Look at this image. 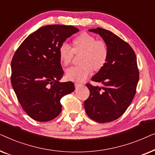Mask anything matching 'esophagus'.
<instances>
[{
    "label": "esophagus",
    "mask_w": 155,
    "mask_h": 155,
    "mask_svg": "<svg viewBox=\"0 0 155 155\" xmlns=\"http://www.w3.org/2000/svg\"><path fill=\"white\" fill-rule=\"evenodd\" d=\"M83 84H81V83H78V82H76V83H75V87H82Z\"/></svg>",
    "instance_id": "obj_1"
}]
</instances>
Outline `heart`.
<instances>
[{"instance_id": "1", "label": "heart", "mask_w": 155, "mask_h": 155, "mask_svg": "<svg viewBox=\"0 0 155 155\" xmlns=\"http://www.w3.org/2000/svg\"><path fill=\"white\" fill-rule=\"evenodd\" d=\"M74 53H81L80 65H74L65 71L69 80L82 82L88 78L92 68L99 71L107 62L108 48L104 41L96 40L90 34L83 32L73 40V48L67 42H63L58 48L59 58L63 65H68L73 58Z\"/></svg>"}]
</instances>
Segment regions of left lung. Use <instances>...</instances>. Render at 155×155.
Segmentation results:
<instances>
[{
    "label": "left lung",
    "instance_id": "obj_1",
    "mask_svg": "<svg viewBox=\"0 0 155 155\" xmlns=\"http://www.w3.org/2000/svg\"><path fill=\"white\" fill-rule=\"evenodd\" d=\"M89 31L102 37L108 57L104 67L92 78L102 86L86 84L90 93L84 102V109L93 120L111 122L124 114L135 97L139 80L136 56L127 42L111 31L100 27Z\"/></svg>",
    "mask_w": 155,
    "mask_h": 155
}]
</instances>
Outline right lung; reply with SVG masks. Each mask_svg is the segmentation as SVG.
Masks as SVG:
<instances>
[{
  "mask_svg": "<svg viewBox=\"0 0 155 155\" xmlns=\"http://www.w3.org/2000/svg\"><path fill=\"white\" fill-rule=\"evenodd\" d=\"M79 31L71 25L42 27L29 35L15 53L11 84L22 109L34 120L46 122L60 114L61 99L75 90L73 82H60L63 71L58 48Z\"/></svg>",
  "mask_w": 155,
  "mask_h": 155,
  "instance_id": "obj_1",
  "label": "right lung"
}]
</instances>
